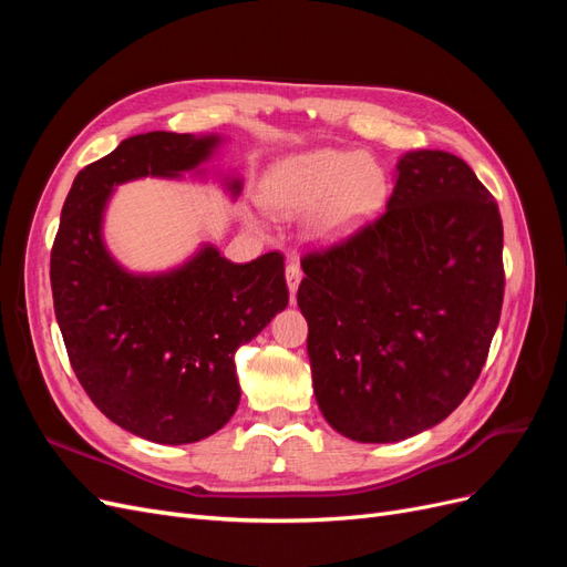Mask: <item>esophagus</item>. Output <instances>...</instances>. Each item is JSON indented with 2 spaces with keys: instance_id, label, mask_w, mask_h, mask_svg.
<instances>
[{
  "instance_id": "1",
  "label": "esophagus",
  "mask_w": 567,
  "mask_h": 567,
  "mask_svg": "<svg viewBox=\"0 0 567 567\" xmlns=\"http://www.w3.org/2000/svg\"><path fill=\"white\" fill-rule=\"evenodd\" d=\"M302 281V269L298 262H288L286 265V286L290 290V298L296 300V293H298V286Z\"/></svg>"
}]
</instances>
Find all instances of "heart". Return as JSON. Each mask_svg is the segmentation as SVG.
<instances>
[{
  "label": "heart",
  "mask_w": 567,
  "mask_h": 567,
  "mask_svg": "<svg viewBox=\"0 0 567 567\" xmlns=\"http://www.w3.org/2000/svg\"><path fill=\"white\" fill-rule=\"evenodd\" d=\"M388 179L369 156L346 148H312L274 165L260 186V200L274 215L310 214V234L333 244L381 208Z\"/></svg>",
  "instance_id": "obj_1"
}]
</instances>
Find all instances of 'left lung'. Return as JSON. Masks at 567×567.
<instances>
[{"instance_id":"obj_1","label":"left lung","mask_w":567,"mask_h":567,"mask_svg":"<svg viewBox=\"0 0 567 567\" xmlns=\"http://www.w3.org/2000/svg\"><path fill=\"white\" fill-rule=\"evenodd\" d=\"M499 205L447 151H406L385 213L302 260L315 398L381 444L447 419L485 367L504 300Z\"/></svg>"}]
</instances>
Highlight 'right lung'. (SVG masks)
I'll list each match as a JSON object with an SVG mask.
<instances>
[{"mask_svg":"<svg viewBox=\"0 0 567 567\" xmlns=\"http://www.w3.org/2000/svg\"><path fill=\"white\" fill-rule=\"evenodd\" d=\"M227 142L221 134L146 132L80 169L51 248V293L73 371L92 402L127 433L158 444L210 437L241 400L236 350L286 310L284 257L236 265L215 244L184 262L132 271L106 246L104 221L120 184L184 179ZM236 200L244 177H217Z\"/></svg>","mask_w":567,"mask_h":567,"instance_id":"right-lung-1","label":"right lung"}]
</instances>
